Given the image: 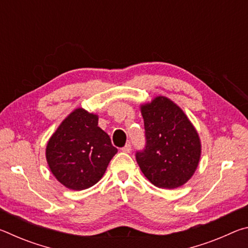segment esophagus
I'll return each instance as SVG.
<instances>
[{
    "mask_svg": "<svg viewBox=\"0 0 248 248\" xmlns=\"http://www.w3.org/2000/svg\"><path fill=\"white\" fill-rule=\"evenodd\" d=\"M123 152H124V153H130V152H131V144H130V143L125 144L124 148H123Z\"/></svg>",
    "mask_w": 248,
    "mask_h": 248,
    "instance_id": "esophagus-1",
    "label": "esophagus"
}]
</instances>
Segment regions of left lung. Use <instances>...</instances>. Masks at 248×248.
<instances>
[{
  "instance_id": "1",
  "label": "left lung",
  "mask_w": 248,
  "mask_h": 248,
  "mask_svg": "<svg viewBox=\"0 0 248 248\" xmlns=\"http://www.w3.org/2000/svg\"><path fill=\"white\" fill-rule=\"evenodd\" d=\"M145 148L136 158L142 173L154 186L174 189L186 184L197 170L201 155L198 132L185 112L164 96L141 105Z\"/></svg>"
}]
</instances>
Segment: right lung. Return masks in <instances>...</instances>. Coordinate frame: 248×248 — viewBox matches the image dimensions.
<instances>
[{
	"label": "right lung",
	"mask_w": 248,
	"mask_h": 248,
	"mask_svg": "<svg viewBox=\"0 0 248 248\" xmlns=\"http://www.w3.org/2000/svg\"><path fill=\"white\" fill-rule=\"evenodd\" d=\"M117 152L98 127V116L77 108L49 139L46 158L58 182L69 189L83 190L103 177Z\"/></svg>",
	"instance_id": "add662e5"
}]
</instances>
